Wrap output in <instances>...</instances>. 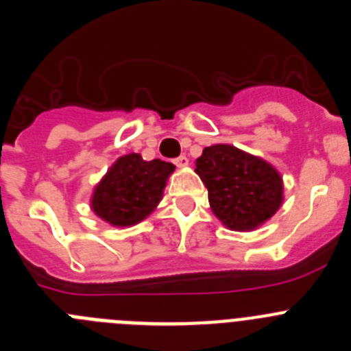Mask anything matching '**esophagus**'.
Listing matches in <instances>:
<instances>
[{
    "instance_id": "esophagus-1",
    "label": "esophagus",
    "mask_w": 351,
    "mask_h": 351,
    "mask_svg": "<svg viewBox=\"0 0 351 351\" xmlns=\"http://www.w3.org/2000/svg\"><path fill=\"white\" fill-rule=\"evenodd\" d=\"M173 163H176V167H179V169H184V167H188V158L179 156L173 160Z\"/></svg>"
}]
</instances>
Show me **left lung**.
I'll use <instances>...</instances> for the list:
<instances>
[{
	"instance_id": "left-lung-1",
	"label": "left lung",
	"mask_w": 351,
	"mask_h": 351,
	"mask_svg": "<svg viewBox=\"0 0 351 351\" xmlns=\"http://www.w3.org/2000/svg\"><path fill=\"white\" fill-rule=\"evenodd\" d=\"M195 165L209 191L210 209L230 230H255L283 204L280 172L262 158L234 145L206 147Z\"/></svg>"
}]
</instances>
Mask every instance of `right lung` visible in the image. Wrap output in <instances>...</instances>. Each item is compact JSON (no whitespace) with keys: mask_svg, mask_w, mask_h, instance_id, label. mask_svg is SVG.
Here are the masks:
<instances>
[{"mask_svg":"<svg viewBox=\"0 0 351 351\" xmlns=\"http://www.w3.org/2000/svg\"><path fill=\"white\" fill-rule=\"evenodd\" d=\"M173 169L169 161H145L137 153L117 158L93 191V213L114 226L137 225L156 209Z\"/></svg>","mask_w":351,"mask_h":351,"instance_id":"right-lung-1","label":"right lung"}]
</instances>
